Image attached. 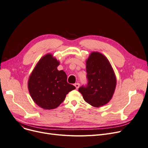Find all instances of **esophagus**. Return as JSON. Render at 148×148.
<instances>
[{
    "mask_svg": "<svg viewBox=\"0 0 148 148\" xmlns=\"http://www.w3.org/2000/svg\"><path fill=\"white\" fill-rule=\"evenodd\" d=\"M74 86H75V87L76 88V89H79V88L80 87V84H79V83H75V84H74Z\"/></svg>",
    "mask_w": 148,
    "mask_h": 148,
    "instance_id": "1",
    "label": "esophagus"
}]
</instances>
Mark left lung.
Instances as JSON below:
<instances>
[{
    "mask_svg": "<svg viewBox=\"0 0 148 148\" xmlns=\"http://www.w3.org/2000/svg\"><path fill=\"white\" fill-rule=\"evenodd\" d=\"M88 84L79 91L85 101L99 107L107 104L114 92L116 78L109 61L103 54L92 52L86 62Z\"/></svg>",
    "mask_w": 148,
    "mask_h": 148,
    "instance_id": "left-lung-1",
    "label": "left lung"
}]
</instances>
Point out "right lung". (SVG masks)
<instances>
[{
	"mask_svg": "<svg viewBox=\"0 0 148 148\" xmlns=\"http://www.w3.org/2000/svg\"><path fill=\"white\" fill-rule=\"evenodd\" d=\"M59 62L51 54L43 56L34 68L28 80V89L34 101L42 108H57L68 92L75 89L67 82V75L58 71Z\"/></svg>",
	"mask_w": 148,
	"mask_h": 148,
	"instance_id": "obj_1",
	"label": "right lung"
}]
</instances>
